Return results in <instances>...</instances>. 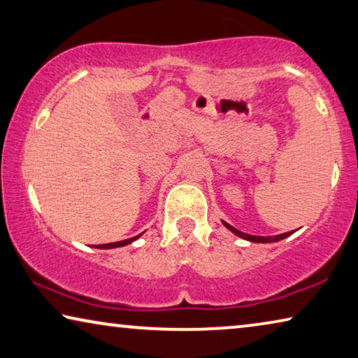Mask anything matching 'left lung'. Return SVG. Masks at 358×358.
I'll list each match as a JSON object with an SVG mask.
<instances>
[{
  "label": "left lung",
  "mask_w": 358,
  "mask_h": 358,
  "mask_svg": "<svg viewBox=\"0 0 358 358\" xmlns=\"http://www.w3.org/2000/svg\"><path fill=\"white\" fill-rule=\"evenodd\" d=\"M225 227H227L230 232H234L235 235L241 236V238L245 240H250V241H255V243H273V241H278V240H283L287 238V236H289L293 232H287V234H280V235H273V236H257V235H250V234H243L240 232V230H236L235 227H232V225L224 222Z\"/></svg>",
  "instance_id": "8db88e82"
}]
</instances>
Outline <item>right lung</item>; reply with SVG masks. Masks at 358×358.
I'll use <instances>...</instances> for the list:
<instances>
[{
  "label": "right lung",
  "mask_w": 358,
  "mask_h": 358,
  "mask_svg": "<svg viewBox=\"0 0 358 358\" xmlns=\"http://www.w3.org/2000/svg\"><path fill=\"white\" fill-rule=\"evenodd\" d=\"M136 238H139V235L133 236V238H128V240H123V241H115V243H107V245H97V248H118V246H124V245H129L131 241H134Z\"/></svg>",
  "instance_id": "add662e5"
}]
</instances>
